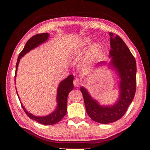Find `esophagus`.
Here are the masks:
<instances>
[{"instance_id": "1", "label": "esophagus", "mask_w": 150, "mask_h": 150, "mask_svg": "<svg viewBox=\"0 0 150 150\" xmlns=\"http://www.w3.org/2000/svg\"><path fill=\"white\" fill-rule=\"evenodd\" d=\"M73 83H74V85L75 86V87H79L80 85V80L78 79V78H75L74 79V81H73Z\"/></svg>"}]
</instances>
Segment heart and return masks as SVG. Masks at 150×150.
<instances>
[{
    "label": "heart",
    "mask_w": 150,
    "mask_h": 150,
    "mask_svg": "<svg viewBox=\"0 0 150 150\" xmlns=\"http://www.w3.org/2000/svg\"><path fill=\"white\" fill-rule=\"evenodd\" d=\"M100 52V46L99 44H94L90 48L89 52L81 63V66L83 69H87L91 66L96 57Z\"/></svg>",
    "instance_id": "heart-1"
}]
</instances>
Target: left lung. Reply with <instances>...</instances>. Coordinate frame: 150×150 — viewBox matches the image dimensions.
<instances>
[{"label": "left lung", "mask_w": 150, "mask_h": 150, "mask_svg": "<svg viewBox=\"0 0 150 150\" xmlns=\"http://www.w3.org/2000/svg\"><path fill=\"white\" fill-rule=\"evenodd\" d=\"M109 35L111 47L110 65L117 71L120 79L117 102L112 106H102L91 97L85 88H81L88 115L95 122L103 124L116 122L122 117L134 99L137 85V65L134 56L120 36L112 33H109Z\"/></svg>", "instance_id": "obj_1"}]
</instances>
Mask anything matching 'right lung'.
<instances>
[{"instance_id": "right-lung-1", "label": "right lung", "mask_w": 150, "mask_h": 150, "mask_svg": "<svg viewBox=\"0 0 150 150\" xmlns=\"http://www.w3.org/2000/svg\"><path fill=\"white\" fill-rule=\"evenodd\" d=\"M49 34L47 33H41V34H37L33 36L30 38L28 42H26L25 46L22 52L19 54L18 56L17 63H16V74H15V78L16 76V71H17L18 64H19L20 59L26 54L30 50H33L36 47H38L39 45L43 44L48 39ZM73 80H74V76L69 75L67 76L65 80L61 81L60 84L59 85L58 89H57V108L55 109L54 112L44 117H40V116H35L33 115L30 114L28 112L27 110L25 109V108L22 106V104L21 103L22 107L23 110L25 112V113L28 116V117L38 123H40L43 125H53L54 124H57L59 122L62 120L64 117V116L66 115L67 112V95H68L69 92L73 89L74 85H73ZM17 92V91H16ZM18 95V93H17ZM19 98V96H18Z\"/></svg>"}]
</instances>
